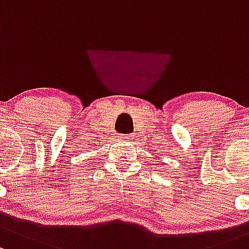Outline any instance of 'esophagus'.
<instances>
[{"instance_id":"1","label":"esophagus","mask_w":249,"mask_h":249,"mask_svg":"<svg viewBox=\"0 0 249 249\" xmlns=\"http://www.w3.org/2000/svg\"><path fill=\"white\" fill-rule=\"evenodd\" d=\"M123 140H125V141L131 140V135H124V136H123Z\"/></svg>"}]
</instances>
